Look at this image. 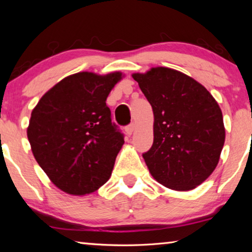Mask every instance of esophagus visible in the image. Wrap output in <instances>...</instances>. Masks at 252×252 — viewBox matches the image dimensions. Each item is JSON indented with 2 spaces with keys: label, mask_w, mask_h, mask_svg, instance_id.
<instances>
[{
  "label": "esophagus",
  "mask_w": 252,
  "mask_h": 252,
  "mask_svg": "<svg viewBox=\"0 0 252 252\" xmlns=\"http://www.w3.org/2000/svg\"><path fill=\"white\" fill-rule=\"evenodd\" d=\"M134 129H135V126H134V123H131V125H129V126H127L126 127V133H127V134L131 135L132 133H133Z\"/></svg>",
  "instance_id": "1"
}]
</instances>
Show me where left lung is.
I'll return each instance as SVG.
<instances>
[{
    "mask_svg": "<svg viewBox=\"0 0 252 252\" xmlns=\"http://www.w3.org/2000/svg\"><path fill=\"white\" fill-rule=\"evenodd\" d=\"M155 116L143 153L152 177L169 189L192 190L216 169L225 138L222 112L203 85L169 67L132 74Z\"/></svg>",
    "mask_w": 252,
    "mask_h": 252,
    "instance_id": "8db88e82",
    "label": "left lung"
}]
</instances>
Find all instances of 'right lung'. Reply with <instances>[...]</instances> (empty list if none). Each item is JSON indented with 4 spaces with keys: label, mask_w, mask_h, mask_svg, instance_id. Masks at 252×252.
<instances>
[{
    "label": "right lung",
    "mask_w": 252,
    "mask_h": 252,
    "mask_svg": "<svg viewBox=\"0 0 252 252\" xmlns=\"http://www.w3.org/2000/svg\"><path fill=\"white\" fill-rule=\"evenodd\" d=\"M122 79L113 72L66 76L33 109L28 139L40 167L59 189L91 193L109 180L125 136L105 101Z\"/></svg>",
    "instance_id": "right-lung-1"
}]
</instances>
